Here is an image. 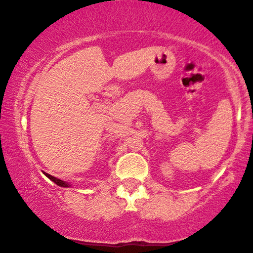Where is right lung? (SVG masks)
<instances>
[{"label": "right lung", "mask_w": 253, "mask_h": 253, "mask_svg": "<svg viewBox=\"0 0 253 253\" xmlns=\"http://www.w3.org/2000/svg\"><path fill=\"white\" fill-rule=\"evenodd\" d=\"M47 177L49 178L50 180L52 181H54V183H55L56 185H59V186H61V187H68L69 185L66 183V181H63V180H61V179H59V178H55V177H53V176H50V174H48V173H45Z\"/></svg>", "instance_id": "obj_1"}]
</instances>
